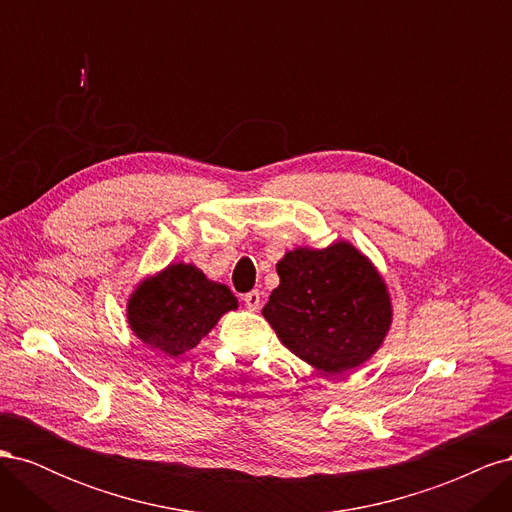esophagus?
I'll return each instance as SVG.
<instances>
[{"label": "esophagus", "mask_w": 512, "mask_h": 512, "mask_svg": "<svg viewBox=\"0 0 512 512\" xmlns=\"http://www.w3.org/2000/svg\"><path fill=\"white\" fill-rule=\"evenodd\" d=\"M243 301H245V305H247V309H258L260 307V292L258 290H252V292H247L245 297H243Z\"/></svg>", "instance_id": "esophagus-1"}]
</instances>
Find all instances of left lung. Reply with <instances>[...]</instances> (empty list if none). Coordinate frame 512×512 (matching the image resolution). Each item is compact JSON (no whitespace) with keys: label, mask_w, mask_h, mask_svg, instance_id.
Returning a JSON list of instances; mask_svg holds the SVG:
<instances>
[{"label":"left lung","mask_w":512,"mask_h":512,"mask_svg":"<svg viewBox=\"0 0 512 512\" xmlns=\"http://www.w3.org/2000/svg\"><path fill=\"white\" fill-rule=\"evenodd\" d=\"M262 316L282 344L324 374H344L374 354L391 327V301L376 267L354 245L288 252Z\"/></svg>","instance_id":"left-lung-1"}]
</instances>
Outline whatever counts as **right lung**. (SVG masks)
I'll list each match as a JSON object with an SVG mask.
<instances>
[{"label": "right lung", "instance_id": "add662e5", "mask_svg": "<svg viewBox=\"0 0 512 512\" xmlns=\"http://www.w3.org/2000/svg\"><path fill=\"white\" fill-rule=\"evenodd\" d=\"M230 309H237L235 294L224 284L207 280L203 271L179 262L134 290L128 322L143 344L179 356L196 348Z\"/></svg>", "mask_w": 512, "mask_h": 512}]
</instances>
